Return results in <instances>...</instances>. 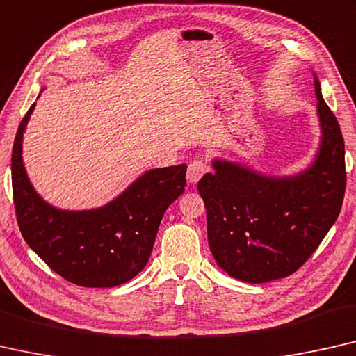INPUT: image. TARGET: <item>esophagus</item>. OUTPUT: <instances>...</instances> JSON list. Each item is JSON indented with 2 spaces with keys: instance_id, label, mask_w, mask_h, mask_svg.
<instances>
[{
  "instance_id": "1",
  "label": "esophagus",
  "mask_w": 356,
  "mask_h": 356,
  "mask_svg": "<svg viewBox=\"0 0 356 356\" xmlns=\"http://www.w3.org/2000/svg\"><path fill=\"white\" fill-rule=\"evenodd\" d=\"M209 171V164L203 160H193L188 164L187 180L190 184H196L198 180Z\"/></svg>"
}]
</instances>
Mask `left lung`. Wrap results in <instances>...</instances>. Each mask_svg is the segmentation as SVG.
Wrapping results in <instances>:
<instances>
[{"label": "left lung", "mask_w": 356, "mask_h": 356, "mask_svg": "<svg viewBox=\"0 0 356 356\" xmlns=\"http://www.w3.org/2000/svg\"><path fill=\"white\" fill-rule=\"evenodd\" d=\"M314 75L320 144L309 166L272 176L214 158L198 192L206 206L209 249L219 267L245 283L293 275L320 246L342 208L346 148L336 116Z\"/></svg>", "instance_id": "obj_1"}]
</instances>
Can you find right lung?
<instances>
[{"mask_svg":"<svg viewBox=\"0 0 356 356\" xmlns=\"http://www.w3.org/2000/svg\"><path fill=\"white\" fill-rule=\"evenodd\" d=\"M35 105L19 126L10 158L15 214L24 240L70 283L84 288L126 283L147 265L164 212L184 193L187 164L148 169L99 208H56L36 192L24 164V134Z\"/></svg>","mask_w":356,"mask_h":356,"instance_id":"1","label":"right lung"}]
</instances>
